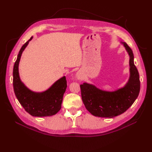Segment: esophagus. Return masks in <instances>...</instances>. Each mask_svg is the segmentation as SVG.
<instances>
[{
	"instance_id": "obj_1",
	"label": "esophagus",
	"mask_w": 152,
	"mask_h": 152,
	"mask_svg": "<svg viewBox=\"0 0 152 152\" xmlns=\"http://www.w3.org/2000/svg\"><path fill=\"white\" fill-rule=\"evenodd\" d=\"M76 77H77V78H78V80L82 79V76H81V74H79V73H78V74H76Z\"/></svg>"
}]
</instances>
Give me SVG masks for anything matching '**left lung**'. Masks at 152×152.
<instances>
[{"label":"left lung","instance_id":"1","mask_svg":"<svg viewBox=\"0 0 152 152\" xmlns=\"http://www.w3.org/2000/svg\"><path fill=\"white\" fill-rule=\"evenodd\" d=\"M121 43L130 57V77L124 88L110 92L102 91L89 83H83L80 85L83 104L95 116L112 118L120 115L133 104L139 94V74L134 64L133 51L125 42Z\"/></svg>","mask_w":152,"mask_h":152}]
</instances>
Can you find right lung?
Instances as JSON below:
<instances>
[{
  "label": "right lung",
  "mask_w": 152,
  "mask_h": 152,
  "mask_svg": "<svg viewBox=\"0 0 152 152\" xmlns=\"http://www.w3.org/2000/svg\"><path fill=\"white\" fill-rule=\"evenodd\" d=\"M32 37L19 50L13 69V86L18 101L25 111L35 117H46L56 114L60 110L63 97L67 84L63 76L55 82L46 91L37 93L31 91L23 83L19 75V63L23 51L27 47Z\"/></svg>",
  "instance_id": "obj_1"
}]
</instances>
